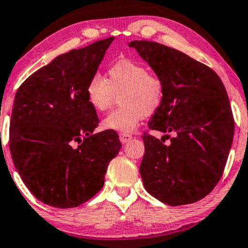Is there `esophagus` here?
<instances>
[{"label":"esophagus","mask_w":248,"mask_h":248,"mask_svg":"<svg viewBox=\"0 0 248 248\" xmlns=\"http://www.w3.org/2000/svg\"><path fill=\"white\" fill-rule=\"evenodd\" d=\"M129 140H132V135L124 134V133H121V134H120V141H121L122 143H127Z\"/></svg>","instance_id":"obj_1"}]
</instances>
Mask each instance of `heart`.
<instances>
[{
  "label": "heart",
  "mask_w": 248,
  "mask_h": 248,
  "mask_svg": "<svg viewBox=\"0 0 248 248\" xmlns=\"http://www.w3.org/2000/svg\"><path fill=\"white\" fill-rule=\"evenodd\" d=\"M119 95L120 107L102 120L101 127L126 134L137 128L143 116L159 110L165 99V84L132 60L115 62L108 68L106 78L96 74L87 82V101L97 111L109 109Z\"/></svg>",
  "instance_id": "heart-1"
}]
</instances>
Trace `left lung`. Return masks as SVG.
I'll use <instances>...</instances> for the list:
<instances>
[{"label": "left lung", "instance_id": "8db88e82", "mask_svg": "<svg viewBox=\"0 0 248 248\" xmlns=\"http://www.w3.org/2000/svg\"><path fill=\"white\" fill-rule=\"evenodd\" d=\"M128 46L165 84L164 102L149 129L173 133L168 143L142 137L143 186L167 205L197 202L219 182L232 146L234 120L224 83L214 70L176 49L152 41Z\"/></svg>", "mask_w": 248, "mask_h": 248}]
</instances>
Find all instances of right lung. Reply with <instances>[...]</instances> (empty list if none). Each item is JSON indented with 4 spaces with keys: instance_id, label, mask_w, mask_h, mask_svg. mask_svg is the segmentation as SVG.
I'll use <instances>...</instances> for the list:
<instances>
[{
    "instance_id": "right-lung-1",
    "label": "right lung",
    "mask_w": 248,
    "mask_h": 248,
    "mask_svg": "<svg viewBox=\"0 0 248 248\" xmlns=\"http://www.w3.org/2000/svg\"><path fill=\"white\" fill-rule=\"evenodd\" d=\"M113 41L61 54L16 92L10 154L27 188L46 205L72 208L93 198L121 148L114 130L94 134L99 119L86 97L87 82Z\"/></svg>"
}]
</instances>
